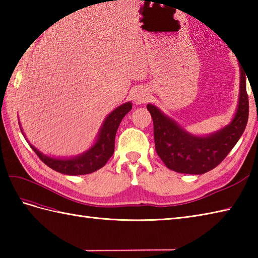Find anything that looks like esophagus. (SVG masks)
<instances>
[{"label":"esophagus","instance_id":"obj_1","mask_svg":"<svg viewBox=\"0 0 258 258\" xmlns=\"http://www.w3.org/2000/svg\"><path fill=\"white\" fill-rule=\"evenodd\" d=\"M134 101L136 104H142L145 103L147 101V97H149V94H147L146 91L142 90V89H138L134 92Z\"/></svg>","mask_w":258,"mask_h":258}]
</instances>
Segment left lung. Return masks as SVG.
<instances>
[{
	"label": "left lung",
	"mask_w": 258,
	"mask_h": 258,
	"mask_svg": "<svg viewBox=\"0 0 258 258\" xmlns=\"http://www.w3.org/2000/svg\"><path fill=\"white\" fill-rule=\"evenodd\" d=\"M245 74L240 69L239 102L232 123L207 138L187 134L160 109L147 104L154 124L155 150L167 168L184 174H204L215 168L227 156L244 133L248 120L247 75Z\"/></svg>",
	"instance_id": "1"
}]
</instances>
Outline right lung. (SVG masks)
<instances>
[{"mask_svg": "<svg viewBox=\"0 0 258 258\" xmlns=\"http://www.w3.org/2000/svg\"><path fill=\"white\" fill-rule=\"evenodd\" d=\"M132 109V104L130 102L117 107L115 111L106 117L104 122L100 135L96 141L95 145L91 150L87 151L85 154L78 156L71 160H56L51 158L42 153L38 152L34 146L31 147L35 152L40 160L51 167L54 171L67 175H85L91 174L103 167L114 153L115 135L119 126L120 120ZM21 128V126H20Z\"/></svg>", "mask_w": 258, "mask_h": 258, "instance_id": "right-lung-1", "label": "right lung"}]
</instances>
